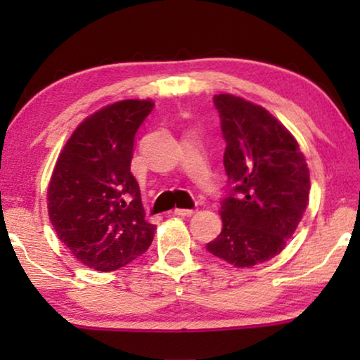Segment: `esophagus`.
Returning a JSON list of instances; mask_svg holds the SVG:
<instances>
[{
    "label": "esophagus",
    "instance_id": "obj_1",
    "mask_svg": "<svg viewBox=\"0 0 360 360\" xmlns=\"http://www.w3.org/2000/svg\"><path fill=\"white\" fill-rule=\"evenodd\" d=\"M195 213H196V210H185V208H176L175 210L176 216H186V218H188V216H193Z\"/></svg>",
    "mask_w": 360,
    "mask_h": 360
}]
</instances>
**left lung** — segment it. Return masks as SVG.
<instances>
[{"mask_svg":"<svg viewBox=\"0 0 360 360\" xmlns=\"http://www.w3.org/2000/svg\"><path fill=\"white\" fill-rule=\"evenodd\" d=\"M226 141L228 195L223 231L206 250L236 267L278 255L302 221L309 172L298 142L267 110L234 95H214Z\"/></svg>","mask_w":360,"mask_h":360,"instance_id":"left-lung-1","label":"left lung"}]
</instances>
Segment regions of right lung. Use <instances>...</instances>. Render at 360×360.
Returning <instances> with one entry per match:
<instances>
[{
  "mask_svg": "<svg viewBox=\"0 0 360 360\" xmlns=\"http://www.w3.org/2000/svg\"><path fill=\"white\" fill-rule=\"evenodd\" d=\"M152 110L150 100L101 108L73 131L53 169L49 218L63 245L98 272L124 267L154 239L131 174L136 132Z\"/></svg>",
  "mask_w": 360,
  "mask_h": 360,
  "instance_id": "add662e5",
  "label": "right lung"
}]
</instances>
